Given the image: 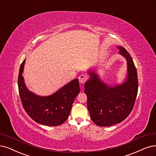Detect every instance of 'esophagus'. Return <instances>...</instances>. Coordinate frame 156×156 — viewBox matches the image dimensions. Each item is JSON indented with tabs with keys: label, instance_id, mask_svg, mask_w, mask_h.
<instances>
[{
	"label": "esophagus",
	"instance_id": "34e87169",
	"mask_svg": "<svg viewBox=\"0 0 156 156\" xmlns=\"http://www.w3.org/2000/svg\"><path fill=\"white\" fill-rule=\"evenodd\" d=\"M86 80H87V77L84 74H81L79 76V80L80 83L83 84L84 83H85Z\"/></svg>",
	"mask_w": 156,
	"mask_h": 156
}]
</instances>
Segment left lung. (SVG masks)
Here are the masks:
<instances>
[{
	"label": "left lung",
	"mask_w": 156,
	"mask_h": 156,
	"mask_svg": "<svg viewBox=\"0 0 156 156\" xmlns=\"http://www.w3.org/2000/svg\"><path fill=\"white\" fill-rule=\"evenodd\" d=\"M117 47L120 54L127 60L126 81L109 86L103 83L97 74L90 71V78L84 84L90 118L101 127L113 126L125 120L132 111L138 94V75L133 60L123 47Z\"/></svg>",
	"instance_id": "left-lung-1"
}]
</instances>
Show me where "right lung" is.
I'll return each instance as SVG.
<instances>
[{"instance_id":"add662e5","label":"right lung","mask_w":156,"mask_h":156,"mask_svg":"<svg viewBox=\"0 0 156 156\" xmlns=\"http://www.w3.org/2000/svg\"><path fill=\"white\" fill-rule=\"evenodd\" d=\"M26 59L22 63L18 77L19 95L23 108L36 122L48 126L63 123L70 113L74 100L80 92L79 80L75 79L54 94L38 96L30 92L25 84L22 73Z\"/></svg>"}]
</instances>
